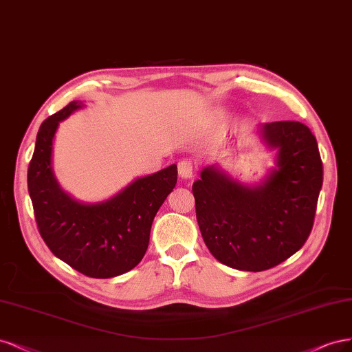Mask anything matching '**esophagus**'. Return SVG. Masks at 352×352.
<instances>
[{
	"mask_svg": "<svg viewBox=\"0 0 352 352\" xmlns=\"http://www.w3.org/2000/svg\"><path fill=\"white\" fill-rule=\"evenodd\" d=\"M178 174L181 178H191L195 174V165L190 160H183L178 162Z\"/></svg>",
	"mask_w": 352,
	"mask_h": 352,
	"instance_id": "1",
	"label": "esophagus"
}]
</instances>
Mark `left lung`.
<instances>
[{
	"instance_id": "left-lung-1",
	"label": "left lung",
	"mask_w": 352,
	"mask_h": 352,
	"mask_svg": "<svg viewBox=\"0 0 352 352\" xmlns=\"http://www.w3.org/2000/svg\"><path fill=\"white\" fill-rule=\"evenodd\" d=\"M262 139L278 149L276 168L262 184L241 186L213 165L192 184L209 252L221 263L248 272L274 267L300 250L311 232L323 184L319 147L307 126L266 122Z\"/></svg>"
}]
</instances>
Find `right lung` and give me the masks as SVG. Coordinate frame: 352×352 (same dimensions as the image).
<instances>
[{
  "instance_id": "1",
  "label": "right lung",
  "mask_w": 352,
  "mask_h": 352,
  "mask_svg": "<svg viewBox=\"0 0 352 352\" xmlns=\"http://www.w3.org/2000/svg\"><path fill=\"white\" fill-rule=\"evenodd\" d=\"M82 107L80 100H73L41 124L28 188L39 234L50 250L80 274L107 279L140 263L155 214L177 184V165L134 179L109 200L76 201L56 183L51 164L60 121Z\"/></svg>"
}]
</instances>
